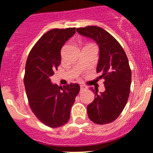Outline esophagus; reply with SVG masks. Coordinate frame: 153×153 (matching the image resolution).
<instances>
[{
  "label": "esophagus",
  "instance_id": "1",
  "mask_svg": "<svg viewBox=\"0 0 153 153\" xmlns=\"http://www.w3.org/2000/svg\"><path fill=\"white\" fill-rule=\"evenodd\" d=\"M87 90V86H85V85H80V90L81 91H83V90Z\"/></svg>",
  "mask_w": 153,
  "mask_h": 153
}]
</instances>
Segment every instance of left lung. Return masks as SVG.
<instances>
[{"label":"left lung","instance_id":"8db88e82","mask_svg":"<svg viewBox=\"0 0 153 153\" xmlns=\"http://www.w3.org/2000/svg\"><path fill=\"white\" fill-rule=\"evenodd\" d=\"M83 36L92 38L100 48L97 73L104 79L105 91L95 94L94 100L87 106V114L91 121L100 125L117 120L128 101L131 85V69L126 54L120 43L102 28L87 26L76 29Z\"/></svg>","mask_w":153,"mask_h":153}]
</instances>
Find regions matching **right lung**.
I'll return each instance as SVG.
<instances>
[{
	"mask_svg": "<svg viewBox=\"0 0 153 153\" xmlns=\"http://www.w3.org/2000/svg\"><path fill=\"white\" fill-rule=\"evenodd\" d=\"M76 27L52 29L44 33L28 55L24 82L30 107L42 123L51 128L65 125L80 87L78 83L59 86L51 77L61 63L63 44L76 33Z\"/></svg>",
	"mask_w": 153,
	"mask_h": 153,
	"instance_id": "1",
	"label": "right lung"
}]
</instances>
